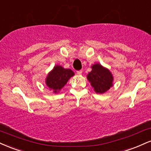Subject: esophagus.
<instances>
[{
  "mask_svg": "<svg viewBox=\"0 0 151 151\" xmlns=\"http://www.w3.org/2000/svg\"><path fill=\"white\" fill-rule=\"evenodd\" d=\"M76 73H77L78 75H81V74H82V70H78V71Z\"/></svg>",
  "mask_w": 151,
  "mask_h": 151,
  "instance_id": "34e87169",
  "label": "esophagus"
}]
</instances>
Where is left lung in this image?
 <instances>
[{"label": "left lung", "instance_id": "1", "mask_svg": "<svg viewBox=\"0 0 151 151\" xmlns=\"http://www.w3.org/2000/svg\"><path fill=\"white\" fill-rule=\"evenodd\" d=\"M92 70L87 76L96 93L103 94L113 86L112 74L109 69L102 66L100 63H95L91 66Z\"/></svg>", "mask_w": 151, "mask_h": 151}]
</instances>
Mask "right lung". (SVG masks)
Returning a JSON list of instances; mask_svg holds the SVG:
<instances>
[{
    "instance_id": "obj_1",
    "label": "right lung",
    "mask_w": 151,
    "mask_h": 151,
    "mask_svg": "<svg viewBox=\"0 0 151 151\" xmlns=\"http://www.w3.org/2000/svg\"><path fill=\"white\" fill-rule=\"evenodd\" d=\"M74 75L75 73L70 69L64 68L61 65H56L48 73L45 83L54 93H58Z\"/></svg>"
}]
</instances>
